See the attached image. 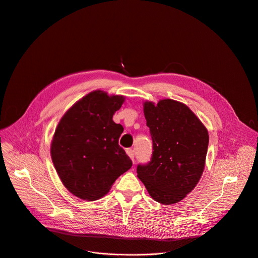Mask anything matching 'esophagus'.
<instances>
[{"instance_id":"34e87169","label":"esophagus","mask_w":258,"mask_h":258,"mask_svg":"<svg viewBox=\"0 0 258 258\" xmlns=\"http://www.w3.org/2000/svg\"><path fill=\"white\" fill-rule=\"evenodd\" d=\"M125 151H126V154L130 156V158L134 161V159H135V153H134V150H133V149H131V148H128V149H126Z\"/></svg>"}]
</instances>
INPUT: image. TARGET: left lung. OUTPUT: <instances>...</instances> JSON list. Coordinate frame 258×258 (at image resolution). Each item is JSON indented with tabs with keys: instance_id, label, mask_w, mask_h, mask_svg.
Wrapping results in <instances>:
<instances>
[{
	"instance_id": "obj_1",
	"label": "left lung",
	"mask_w": 258,
	"mask_h": 258,
	"mask_svg": "<svg viewBox=\"0 0 258 258\" xmlns=\"http://www.w3.org/2000/svg\"><path fill=\"white\" fill-rule=\"evenodd\" d=\"M153 142L151 160L138 164V177L150 196L169 205L186 197L197 185L208 148V132L188 106L174 100L144 104Z\"/></svg>"
}]
</instances>
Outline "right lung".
<instances>
[{"instance_id": "right-lung-1", "label": "right lung", "mask_w": 258, "mask_h": 258, "mask_svg": "<svg viewBox=\"0 0 258 258\" xmlns=\"http://www.w3.org/2000/svg\"><path fill=\"white\" fill-rule=\"evenodd\" d=\"M122 96L94 91L61 118L51 145V156L66 189L94 201L107 194L133 162L118 145L123 126L112 119Z\"/></svg>"}]
</instances>
